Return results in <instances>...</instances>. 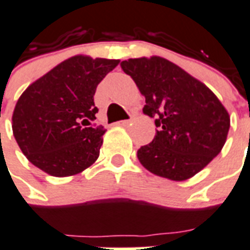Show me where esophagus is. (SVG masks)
Masks as SVG:
<instances>
[{"label":"esophagus","mask_w":250,"mask_h":250,"mask_svg":"<svg viewBox=\"0 0 250 250\" xmlns=\"http://www.w3.org/2000/svg\"><path fill=\"white\" fill-rule=\"evenodd\" d=\"M132 122V116H131L130 119H125V120H120V122H118L116 125H122V127H125V125H128Z\"/></svg>","instance_id":"34e87169"}]
</instances>
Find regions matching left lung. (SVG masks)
I'll return each mask as SVG.
<instances>
[{"mask_svg":"<svg viewBox=\"0 0 250 250\" xmlns=\"http://www.w3.org/2000/svg\"><path fill=\"white\" fill-rule=\"evenodd\" d=\"M146 98L143 112L155 118L156 135L138 149L153 175L175 182L195 176L223 149L230 118L213 92L162 57L120 63Z\"/></svg>","mask_w":250,"mask_h":250,"instance_id":"obj_1","label":"left lung"}]
</instances>
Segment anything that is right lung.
<instances>
[{"mask_svg":"<svg viewBox=\"0 0 250 250\" xmlns=\"http://www.w3.org/2000/svg\"><path fill=\"white\" fill-rule=\"evenodd\" d=\"M119 62L75 55L22 92L13 112V135L31 164L66 177L95 163L106 130L91 125L98 112L94 95Z\"/></svg>","mask_w":250,"mask_h":250,"instance_id":"right-lung-1","label":"right lung"}]
</instances>
